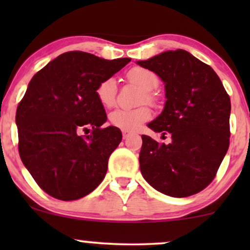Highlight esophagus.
Segmentation results:
<instances>
[{
  "label": "esophagus",
  "instance_id": "1",
  "mask_svg": "<svg viewBox=\"0 0 250 250\" xmlns=\"http://www.w3.org/2000/svg\"><path fill=\"white\" fill-rule=\"evenodd\" d=\"M122 135H123V139H128V136L129 135H130V133H129V131H125V130H123L122 131Z\"/></svg>",
  "mask_w": 250,
  "mask_h": 250
}]
</instances>
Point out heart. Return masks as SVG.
Here are the masks:
<instances>
[{
  "label": "heart",
  "instance_id": "heart-1",
  "mask_svg": "<svg viewBox=\"0 0 250 250\" xmlns=\"http://www.w3.org/2000/svg\"><path fill=\"white\" fill-rule=\"evenodd\" d=\"M127 77L131 83L137 84L143 90L148 91L147 95H146L148 101L153 100L151 93H149V91L155 90L159 85V77L156 74L151 70L146 69V68L135 67L128 71ZM117 83L114 77L102 81L96 88V96L103 107H111L115 103ZM150 117L151 111L148 107H140L136 109L117 108L114 111H111L110 115H109L111 125L125 131L136 130L142 123L150 120Z\"/></svg>",
  "mask_w": 250,
  "mask_h": 250
}]
</instances>
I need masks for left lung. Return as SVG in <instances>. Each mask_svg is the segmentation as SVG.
Instances as JSON below:
<instances>
[{"instance_id":"1","label":"left lung","mask_w":250,"mask_h":250,"mask_svg":"<svg viewBox=\"0 0 250 250\" xmlns=\"http://www.w3.org/2000/svg\"><path fill=\"white\" fill-rule=\"evenodd\" d=\"M136 63L165 83V108L148 127L171 137L166 145L142 135V176L168 196L199 193L214 180L228 150L229 95L213 68L183 49Z\"/></svg>"}]
</instances>
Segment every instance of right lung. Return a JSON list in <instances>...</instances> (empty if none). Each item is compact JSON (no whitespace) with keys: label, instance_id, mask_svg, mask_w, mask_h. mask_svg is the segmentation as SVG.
I'll list each match as a JSON object with an SVG mask.
<instances>
[{"label":"right lung","instance_id":"add662e5","mask_svg":"<svg viewBox=\"0 0 250 250\" xmlns=\"http://www.w3.org/2000/svg\"><path fill=\"white\" fill-rule=\"evenodd\" d=\"M131 59L104 60L83 51L61 54L37 71L17 105L19 153L37 185L62 201L81 199L104 179L122 140L109 125L96 88ZM82 131L89 134L81 135Z\"/></svg>","mask_w":250,"mask_h":250}]
</instances>
